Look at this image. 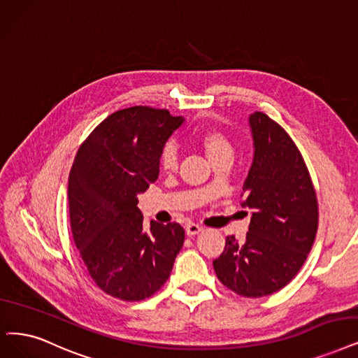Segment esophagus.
Here are the masks:
<instances>
[{
  "label": "esophagus",
  "instance_id": "34e87169",
  "mask_svg": "<svg viewBox=\"0 0 358 358\" xmlns=\"http://www.w3.org/2000/svg\"><path fill=\"white\" fill-rule=\"evenodd\" d=\"M185 231H187L188 236H194L203 231V226H199L196 223H188L187 226H185Z\"/></svg>",
  "mask_w": 358,
  "mask_h": 358
}]
</instances>
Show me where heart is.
Returning a JSON list of instances; mask_svg holds the SVG:
<instances>
[{
	"mask_svg": "<svg viewBox=\"0 0 358 358\" xmlns=\"http://www.w3.org/2000/svg\"><path fill=\"white\" fill-rule=\"evenodd\" d=\"M196 142L203 147L207 157L211 162H216L223 157H232L234 155V144L229 136L216 129V127H208L196 135ZM160 167L166 171L173 170L178 164V148L173 142H167V144L162 148L160 159H159Z\"/></svg>",
	"mask_w": 358,
	"mask_h": 358,
	"instance_id": "b5f03b06",
	"label": "heart"
}]
</instances>
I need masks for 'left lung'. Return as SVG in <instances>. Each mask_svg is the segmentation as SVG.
I'll list each match as a JSON object with an SVG mask.
<instances>
[{
	"label": "left lung",
	"mask_w": 358,
	"mask_h": 358,
	"mask_svg": "<svg viewBox=\"0 0 358 358\" xmlns=\"http://www.w3.org/2000/svg\"><path fill=\"white\" fill-rule=\"evenodd\" d=\"M254 160L242 206L252 208L244 241L226 236L214 271L226 288L247 298L275 294L295 278L319 224L316 189L292 138L267 114L250 116Z\"/></svg>",
	"instance_id": "obj_1"
}]
</instances>
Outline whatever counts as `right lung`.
Returning a JSON list of instances; mask_svg holds the SVG:
<instances>
[{
  "label": "right lung",
  "instance_id": "obj_1",
  "mask_svg": "<svg viewBox=\"0 0 358 358\" xmlns=\"http://www.w3.org/2000/svg\"><path fill=\"white\" fill-rule=\"evenodd\" d=\"M182 122L164 108L119 110L82 142L71 166V235L96 287L122 301L160 291L183 245L176 222H151L150 232L142 231L136 207L138 194L159 178L162 148Z\"/></svg>",
  "mask_w": 358,
  "mask_h": 358
}]
</instances>
